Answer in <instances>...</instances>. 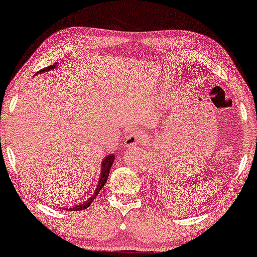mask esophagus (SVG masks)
Here are the masks:
<instances>
[{
	"instance_id": "obj_1",
	"label": "esophagus",
	"mask_w": 257,
	"mask_h": 257,
	"mask_svg": "<svg viewBox=\"0 0 257 257\" xmlns=\"http://www.w3.org/2000/svg\"><path fill=\"white\" fill-rule=\"evenodd\" d=\"M146 136L145 132L140 131V130H133V131L128 132L126 135L125 139V145L126 146H140L145 143Z\"/></svg>"
}]
</instances>
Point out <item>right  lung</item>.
Returning <instances> with one entry per match:
<instances>
[{"mask_svg": "<svg viewBox=\"0 0 257 257\" xmlns=\"http://www.w3.org/2000/svg\"><path fill=\"white\" fill-rule=\"evenodd\" d=\"M56 65H57V63H55L54 65H50V66H48V68L41 70V71H38V72L36 73V75H38V73H40V72L50 71V70L55 69ZM113 161H114L113 154H108V156H107L106 158H105V159L103 160V163H101V172H100V175H99V181H98V184H97L96 191H94L93 194L91 195L90 198L87 199L85 202L80 203V205L73 206V207H71V208H69L68 210H72V212H75V210H83V209L89 208V206L91 205V203H92L93 200L96 199V196H97L98 194H99L100 189L104 187L105 184H106V181H107V179H108V174H110V170H111L112 164H113Z\"/></svg>", "mask_w": 257, "mask_h": 257, "instance_id": "right-lung-1", "label": "right lung"}]
</instances>
